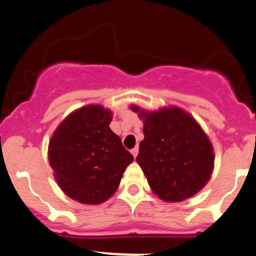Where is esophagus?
<instances>
[{
    "label": "esophagus",
    "instance_id": "esophagus-1",
    "mask_svg": "<svg viewBox=\"0 0 256 256\" xmlns=\"http://www.w3.org/2000/svg\"><path fill=\"white\" fill-rule=\"evenodd\" d=\"M131 154H132V156H134V158L137 156V154H138V148H137V146H134V149H131Z\"/></svg>",
    "mask_w": 256,
    "mask_h": 256
}]
</instances>
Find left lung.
Wrapping results in <instances>:
<instances>
[{
  "mask_svg": "<svg viewBox=\"0 0 256 256\" xmlns=\"http://www.w3.org/2000/svg\"><path fill=\"white\" fill-rule=\"evenodd\" d=\"M130 110L143 122L144 140L136 161L152 192L165 202L192 198L210 182L214 149L210 137L190 113L178 106Z\"/></svg>",
  "mask_w": 256,
  "mask_h": 256,
  "instance_id": "left-lung-1",
  "label": "left lung"
}]
</instances>
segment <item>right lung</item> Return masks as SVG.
Returning <instances> with one entry per match:
<instances>
[{"instance_id": "obj_1", "label": "right lung", "mask_w": 256, "mask_h": 256, "mask_svg": "<svg viewBox=\"0 0 256 256\" xmlns=\"http://www.w3.org/2000/svg\"><path fill=\"white\" fill-rule=\"evenodd\" d=\"M113 112L101 104L73 110L48 146L49 165L64 195L83 204H104L118 189L134 156L110 130Z\"/></svg>"}]
</instances>
